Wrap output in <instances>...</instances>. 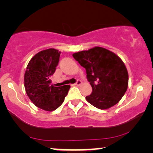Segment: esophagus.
<instances>
[{"mask_svg": "<svg viewBox=\"0 0 153 153\" xmlns=\"http://www.w3.org/2000/svg\"><path fill=\"white\" fill-rule=\"evenodd\" d=\"M81 84H82V82H81V80L78 79V80L76 81V83L74 84V85H76V86H79V85H80Z\"/></svg>", "mask_w": 153, "mask_h": 153, "instance_id": "obj_1", "label": "esophagus"}]
</instances>
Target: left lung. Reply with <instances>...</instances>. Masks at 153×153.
I'll return each instance as SVG.
<instances>
[{
	"mask_svg": "<svg viewBox=\"0 0 153 153\" xmlns=\"http://www.w3.org/2000/svg\"><path fill=\"white\" fill-rule=\"evenodd\" d=\"M72 56L86 69L87 80L92 87L91 94L86 97L87 102L101 109L117 104L128 87V73L120 57L99 46Z\"/></svg>",
	"mask_w": 153,
	"mask_h": 153,
	"instance_id": "obj_1",
	"label": "left lung"
}]
</instances>
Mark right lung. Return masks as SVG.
Instances as JSON below:
<instances>
[{
  "instance_id": "1",
  "label": "right lung",
  "mask_w": 153,
  "mask_h": 153,
  "mask_svg": "<svg viewBox=\"0 0 153 153\" xmlns=\"http://www.w3.org/2000/svg\"><path fill=\"white\" fill-rule=\"evenodd\" d=\"M61 52L48 48L36 53L30 60L24 75L26 94L39 108L46 111L56 109L64 101L69 85L54 87L50 77L58 66Z\"/></svg>"
}]
</instances>
